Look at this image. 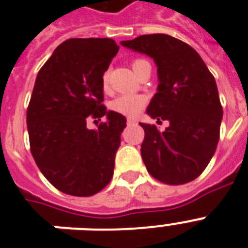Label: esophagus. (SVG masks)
<instances>
[{"label": "esophagus", "instance_id": "34e87169", "mask_svg": "<svg viewBox=\"0 0 248 248\" xmlns=\"http://www.w3.org/2000/svg\"><path fill=\"white\" fill-rule=\"evenodd\" d=\"M126 124H128V125H136L137 120H136V119L129 118V119H128V120H126Z\"/></svg>", "mask_w": 248, "mask_h": 248}]
</instances>
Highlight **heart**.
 <instances>
[{"mask_svg":"<svg viewBox=\"0 0 248 248\" xmlns=\"http://www.w3.org/2000/svg\"><path fill=\"white\" fill-rule=\"evenodd\" d=\"M140 61L143 60H136L133 61V69L137 65L140 64ZM102 87L104 90H108V74L105 73L102 77ZM146 104V98L140 94H122V96L116 97L111 104V108L118 114L125 115V116H136L137 114H140L142 111V108H144Z\"/></svg>","mask_w":248,"mask_h":248,"instance_id":"obj_1","label":"heart"}]
</instances>
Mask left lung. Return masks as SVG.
Listing matches in <instances>:
<instances>
[{"label":"left lung","instance_id":"left-lung-1","mask_svg":"<svg viewBox=\"0 0 248 248\" xmlns=\"http://www.w3.org/2000/svg\"><path fill=\"white\" fill-rule=\"evenodd\" d=\"M126 48L144 53L157 66V92L147 114L168 120L144 129L140 155L148 173L162 183L178 186L196 179L215 154L223 119L217 82L199 53L168 34L140 35L122 41Z\"/></svg>","mask_w":248,"mask_h":248}]
</instances>
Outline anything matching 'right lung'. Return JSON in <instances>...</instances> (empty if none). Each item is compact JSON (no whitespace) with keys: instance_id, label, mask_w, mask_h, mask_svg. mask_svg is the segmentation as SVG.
<instances>
[{"instance_id":"add662e5","label":"right lung","mask_w":248,"mask_h":248,"mask_svg":"<svg viewBox=\"0 0 248 248\" xmlns=\"http://www.w3.org/2000/svg\"><path fill=\"white\" fill-rule=\"evenodd\" d=\"M110 38H71L57 47L35 79L27 111L31 155L59 191L87 197L112 178L126 119L102 105V77L118 53ZM107 116L98 130L86 119Z\"/></svg>"}]
</instances>
